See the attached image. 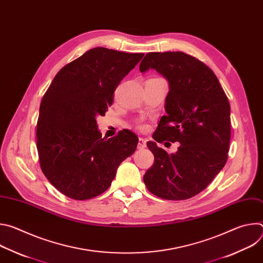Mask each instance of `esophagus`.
Returning a JSON list of instances; mask_svg holds the SVG:
<instances>
[{
	"mask_svg": "<svg viewBox=\"0 0 263 263\" xmlns=\"http://www.w3.org/2000/svg\"><path fill=\"white\" fill-rule=\"evenodd\" d=\"M146 146V140L143 138H139L138 139V143H137V147L138 148H144Z\"/></svg>",
	"mask_w": 263,
	"mask_h": 263,
	"instance_id": "esophagus-1",
	"label": "esophagus"
}]
</instances>
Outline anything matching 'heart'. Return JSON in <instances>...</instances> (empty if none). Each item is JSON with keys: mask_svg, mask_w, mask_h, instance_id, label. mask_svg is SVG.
Returning <instances> with one entry per match:
<instances>
[{"mask_svg": "<svg viewBox=\"0 0 263 263\" xmlns=\"http://www.w3.org/2000/svg\"><path fill=\"white\" fill-rule=\"evenodd\" d=\"M142 128H144V126H142Z\"/></svg>", "mask_w": 263, "mask_h": 263, "instance_id": "obj_1", "label": "heart"}]
</instances>
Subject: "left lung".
Returning a JSON list of instances; mask_svg holds the SVG:
<instances>
[{
  "label": "left lung",
  "instance_id": "obj_1",
  "mask_svg": "<svg viewBox=\"0 0 263 263\" xmlns=\"http://www.w3.org/2000/svg\"><path fill=\"white\" fill-rule=\"evenodd\" d=\"M154 68L167 79L163 116L153 134L156 142L178 141L168 155L155 141L146 143L154 163L144 176L148 192L164 200H187L204 191L224 166L231 137L230 104L214 72L183 52L147 53L141 72Z\"/></svg>",
  "mask_w": 263,
  "mask_h": 263
}]
</instances>
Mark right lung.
Segmentation results:
<instances>
[{
	"label": "right lung",
	"mask_w": 263,
	"mask_h": 263,
	"mask_svg": "<svg viewBox=\"0 0 263 263\" xmlns=\"http://www.w3.org/2000/svg\"><path fill=\"white\" fill-rule=\"evenodd\" d=\"M143 55L91 49L64 65L44 95L37 151L43 173L64 196L83 201L103 194L135 152L133 132L102 138L96 117L105 116L115 90Z\"/></svg>",
	"instance_id": "obj_1"
}]
</instances>
